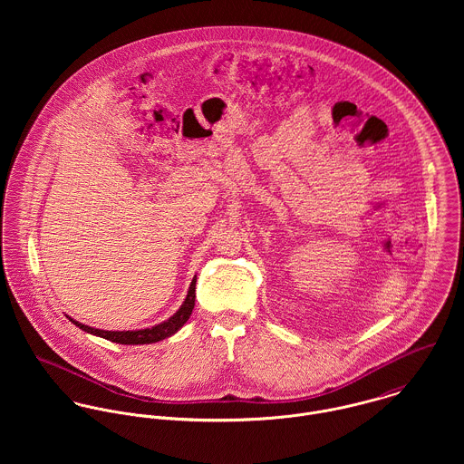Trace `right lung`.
<instances>
[{
  "label": "right lung",
  "instance_id": "obj_1",
  "mask_svg": "<svg viewBox=\"0 0 464 464\" xmlns=\"http://www.w3.org/2000/svg\"><path fill=\"white\" fill-rule=\"evenodd\" d=\"M197 276L193 278L191 282V287L188 291V296L184 300V304L180 305V309L166 322L151 327V329H140V331H100V329H92L89 325H83V324H78L74 322L72 318H69V322H72L76 327H80L83 332H89L92 335H98V337H103V339H109L112 343H120V344H150V343H157V341H162L169 335H173L175 332L180 331L186 322L189 320L193 309H195V296H197Z\"/></svg>",
  "mask_w": 464,
  "mask_h": 464
}]
</instances>
